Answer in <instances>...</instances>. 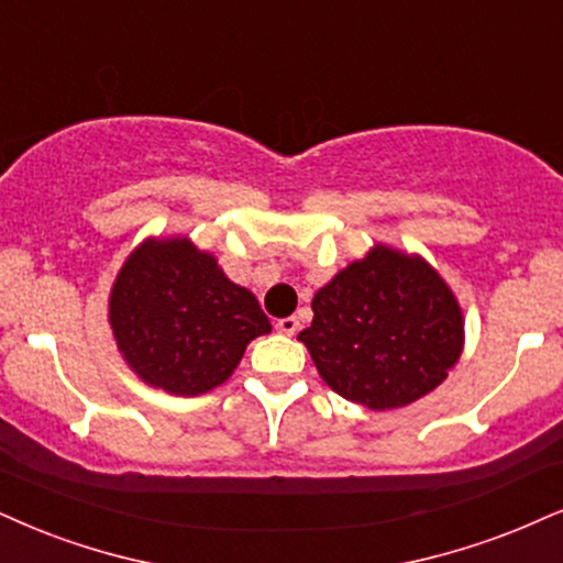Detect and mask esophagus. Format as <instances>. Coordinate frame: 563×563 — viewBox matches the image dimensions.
I'll return each mask as SVG.
<instances>
[{
    "instance_id": "34e87169",
    "label": "esophagus",
    "mask_w": 563,
    "mask_h": 563,
    "mask_svg": "<svg viewBox=\"0 0 563 563\" xmlns=\"http://www.w3.org/2000/svg\"><path fill=\"white\" fill-rule=\"evenodd\" d=\"M297 329H300V321H297L295 316L279 318V321H276V331H279V334L292 336V334H297Z\"/></svg>"
}]
</instances>
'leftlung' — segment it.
<instances>
[{
    "label": "left lung",
    "mask_w": 563,
    "mask_h": 563,
    "mask_svg": "<svg viewBox=\"0 0 563 563\" xmlns=\"http://www.w3.org/2000/svg\"><path fill=\"white\" fill-rule=\"evenodd\" d=\"M462 334V310L441 276L378 245L318 289L313 323L297 339L344 399L397 409L449 376Z\"/></svg>",
    "instance_id": "1"
}]
</instances>
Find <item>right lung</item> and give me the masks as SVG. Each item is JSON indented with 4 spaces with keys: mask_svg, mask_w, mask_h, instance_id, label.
Returning a JSON list of instances; mask_svg holds the SVG:
<instances>
[{
    "mask_svg": "<svg viewBox=\"0 0 563 563\" xmlns=\"http://www.w3.org/2000/svg\"><path fill=\"white\" fill-rule=\"evenodd\" d=\"M109 321L117 346L145 384L177 397L232 376L245 346L268 334L258 300L190 240H148L117 276Z\"/></svg>",
    "mask_w": 563,
    "mask_h": 563,
    "instance_id": "1",
    "label": "right lung"
}]
</instances>
